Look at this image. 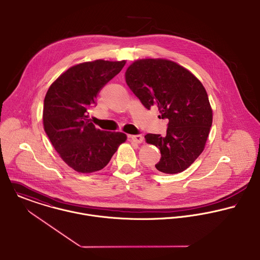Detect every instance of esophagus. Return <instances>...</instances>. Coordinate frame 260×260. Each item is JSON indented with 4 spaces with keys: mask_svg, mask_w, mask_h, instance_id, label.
<instances>
[{
    "mask_svg": "<svg viewBox=\"0 0 260 260\" xmlns=\"http://www.w3.org/2000/svg\"><path fill=\"white\" fill-rule=\"evenodd\" d=\"M131 139H132L134 142L138 143V144H141V143L144 141V137H143L142 135H135V136H131Z\"/></svg>",
    "mask_w": 260,
    "mask_h": 260,
    "instance_id": "34e87169",
    "label": "esophagus"
}]
</instances>
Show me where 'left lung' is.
Returning a JSON list of instances; mask_svg holds the SVG:
<instances>
[{"instance_id":"1","label":"left lung","mask_w":260,"mask_h":260,"mask_svg":"<svg viewBox=\"0 0 260 260\" xmlns=\"http://www.w3.org/2000/svg\"><path fill=\"white\" fill-rule=\"evenodd\" d=\"M125 81L147 109L156 107L159 118L169 120L165 137L145 136L161 152L156 169L166 174L184 171L204 151L213 122L205 87L189 71L167 59L136 60Z\"/></svg>"}]
</instances>
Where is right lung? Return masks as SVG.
Wrapping results in <instances>:
<instances>
[{"instance_id": "1", "label": "right lung", "mask_w": 260, "mask_h": 260, "mask_svg": "<svg viewBox=\"0 0 260 260\" xmlns=\"http://www.w3.org/2000/svg\"><path fill=\"white\" fill-rule=\"evenodd\" d=\"M124 64V60L103 59L76 64L47 90L42 116L45 134L60 158L77 172L103 169L126 140L122 133L96 128L89 119L99 91Z\"/></svg>"}]
</instances>
